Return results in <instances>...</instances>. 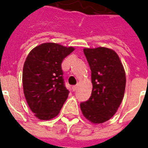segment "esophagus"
<instances>
[{
    "label": "esophagus",
    "instance_id": "1",
    "mask_svg": "<svg viewBox=\"0 0 148 148\" xmlns=\"http://www.w3.org/2000/svg\"><path fill=\"white\" fill-rule=\"evenodd\" d=\"M77 86L74 85V86H73V87H72V90H74V91H75V90H77Z\"/></svg>",
    "mask_w": 148,
    "mask_h": 148
}]
</instances>
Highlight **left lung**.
I'll return each instance as SVG.
<instances>
[{
	"instance_id": "1",
	"label": "left lung",
	"mask_w": 148,
	"mask_h": 148,
	"mask_svg": "<svg viewBox=\"0 0 148 148\" xmlns=\"http://www.w3.org/2000/svg\"><path fill=\"white\" fill-rule=\"evenodd\" d=\"M91 71V96L81 102L84 116L94 124L107 121L114 115L124 97L126 76L117 53L107 47L84 48Z\"/></svg>"
}]
</instances>
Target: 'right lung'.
<instances>
[{
    "label": "right lung",
    "mask_w": 148,
    "mask_h": 148,
    "mask_svg": "<svg viewBox=\"0 0 148 148\" xmlns=\"http://www.w3.org/2000/svg\"><path fill=\"white\" fill-rule=\"evenodd\" d=\"M74 48L45 43L29 53L23 68V88L29 108L38 118L50 120L59 114L69 90L61 63Z\"/></svg>",
    "instance_id": "right-lung-1"
}]
</instances>
